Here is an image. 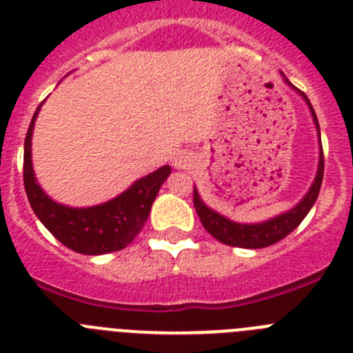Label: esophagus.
Listing matches in <instances>:
<instances>
[{
	"mask_svg": "<svg viewBox=\"0 0 353 353\" xmlns=\"http://www.w3.org/2000/svg\"><path fill=\"white\" fill-rule=\"evenodd\" d=\"M174 166L182 168V161H179V159H176V161H174Z\"/></svg>",
	"mask_w": 353,
	"mask_h": 353,
	"instance_id": "1",
	"label": "esophagus"
}]
</instances>
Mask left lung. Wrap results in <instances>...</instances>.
Returning a JSON list of instances; mask_svg holds the SVG:
<instances>
[{"mask_svg": "<svg viewBox=\"0 0 353 353\" xmlns=\"http://www.w3.org/2000/svg\"><path fill=\"white\" fill-rule=\"evenodd\" d=\"M283 81L288 84L290 88L295 90L299 95L304 99V102L310 108L311 118H313L314 129L318 134V168L316 174H314L313 183L310 185L307 192L301 198L299 203L293 205L292 208H288L286 212L274 215L267 221H260V223H236L232 221L230 217L223 215L221 212L214 210L212 207H208L203 201V198L199 196V191L194 185V208L199 215V221L205 226L208 233H210L214 239H217L219 242L226 245H233V248H244V249H260L267 248V245H272L276 242H279L281 239H285L288 233H292L299 224L304 221V217L310 214V210L313 208L314 201L318 198V192H320V187H322L323 180V150H322V139H320V125H318L316 114H314V109L311 105V102L307 101V97L302 92H299L281 72Z\"/></svg>", "mask_w": 353, "mask_h": 353, "instance_id": "1", "label": "left lung"}]
</instances>
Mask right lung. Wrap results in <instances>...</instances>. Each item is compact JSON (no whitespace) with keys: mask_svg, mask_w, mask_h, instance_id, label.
Instances as JSON below:
<instances>
[{"mask_svg":"<svg viewBox=\"0 0 353 353\" xmlns=\"http://www.w3.org/2000/svg\"><path fill=\"white\" fill-rule=\"evenodd\" d=\"M40 108L42 104L37 108L24 139V189L35 215L61 244L81 254L97 256L127 248L145 226L150 208L162 183L171 174V168L161 166L145 174L104 203L92 207L58 203L37 182L31 162V138Z\"/></svg>","mask_w":353,"mask_h":353,"instance_id":"add662e5","label":"right lung"}]
</instances>
